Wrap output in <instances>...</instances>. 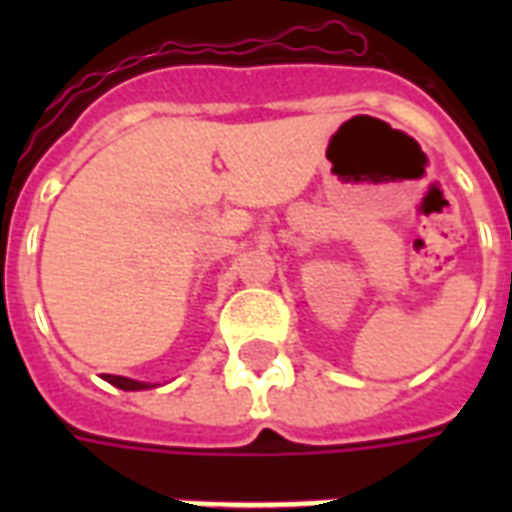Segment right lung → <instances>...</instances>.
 Returning a JSON list of instances; mask_svg holds the SVG:
<instances>
[{"mask_svg": "<svg viewBox=\"0 0 512 512\" xmlns=\"http://www.w3.org/2000/svg\"><path fill=\"white\" fill-rule=\"evenodd\" d=\"M106 382H111V385H116V388H122V390H143V388H148L146 382L130 380V377H116V374H106Z\"/></svg>", "mask_w": 512, "mask_h": 512, "instance_id": "obj_1", "label": "right lung"}]
</instances>
